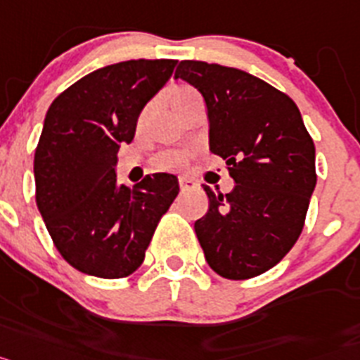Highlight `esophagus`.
<instances>
[{"mask_svg":"<svg viewBox=\"0 0 360 360\" xmlns=\"http://www.w3.org/2000/svg\"><path fill=\"white\" fill-rule=\"evenodd\" d=\"M179 186H181V190H190V188H193V186H195V183H193L192 179H188V177H179Z\"/></svg>","mask_w":360,"mask_h":360,"instance_id":"34e87169","label":"esophagus"}]
</instances>
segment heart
<instances>
[{
	"label": "heart",
	"instance_id": "1",
	"mask_svg": "<svg viewBox=\"0 0 360 360\" xmlns=\"http://www.w3.org/2000/svg\"><path fill=\"white\" fill-rule=\"evenodd\" d=\"M199 99H201L199 98V94L193 89H190V86H179V89L172 90L170 96H168L172 110L176 112V114H179L186 105H190L192 101H199ZM145 114L141 115V120L145 117ZM186 159H188V154H186V152L168 150V152H162V154H159L158 158H155V165H158L159 168H177L181 167V165H184Z\"/></svg>",
	"mask_w": 360,
	"mask_h": 360
}]
</instances>
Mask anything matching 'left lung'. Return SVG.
Returning a JSON list of instances; mask_svg holds the SVG:
<instances>
[{"label":"left lung","mask_w":360,"mask_h":360,"mask_svg":"<svg viewBox=\"0 0 360 360\" xmlns=\"http://www.w3.org/2000/svg\"><path fill=\"white\" fill-rule=\"evenodd\" d=\"M176 79L201 92L210 150L226 161L236 186L208 195L193 228L206 262L224 279H252L288 254L314 193L315 146L295 103L239 68L181 61Z\"/></svg>","instance_id":"1"}]
</instances>
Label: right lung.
<instances>
[{"label":"right lung","mask_w":360,"mask_h":360,"mask_svg":"<svg viewBox=\"0 0 360 360\" xmlns=\"http://www.w3.org/2000/svg\"><path fill=\"white\" fill-rule=\"evenodd\" d=\"M176 59H130L90 72L52 101L34 155L36 202L56 248L76 270L121 279L141 266L159 219L179 193L172 174L117 184L123 143L170 79Z\"/></svg>","instance_id":"1"}]
</instances>
